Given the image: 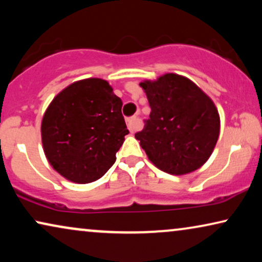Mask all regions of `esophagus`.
<instances>
[{"mask_svg":"<svg viewBox=\"0 0 262 262\" xmlns=\"http://www.w3.org/2000/svg\"><path fill=\"white\" fill-rule=\"evenodd\" d=\"M127 121V127L130 130L131 134H135L138 128V118L137 117H131L126 120Z\"/></svg>","mask_w":262,"mask_h":262,"instance_id":"1","label":"esophagus"}]
</instances>
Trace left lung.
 Returning a JSON list of instances; mask_svg holds the SVG:
<instances>
[{
    "mask_svg": "<svg viewBox=\"0 0 262 262\" xmlns=\"http://www.w3.org/2000/svg\"><path fill=\"white\" fill-rule=\"evenodd\" d=\"M139 85L151 112L135 137L148 159L171 175L199 169L210 159L220 136L221 119L214 102L182 75L168 73Z\"/></svg>",
    "mask_w": 262,
    "mask_h": 262,
    "instance_id": "8db88e82",
    "label": "left lung"
}]
</instances>
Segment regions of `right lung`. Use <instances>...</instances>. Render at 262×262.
<instances>
[{"instance_id": "1", "label": "right lung", "mask_w": 262, "mask_h": 262, "mask_svg": "<svg viewBox=\"0 0 262 262\" xmlns=\"http://www.w3.org/2000/svg\"><path fill=\"white\" fill-rule=\"evenodd\" d=\"M121 106L102 78H84L59 92L41 120L42 149L53 169L75 184L103 177L128 134Z\"/></svg>"}]
</instances>
